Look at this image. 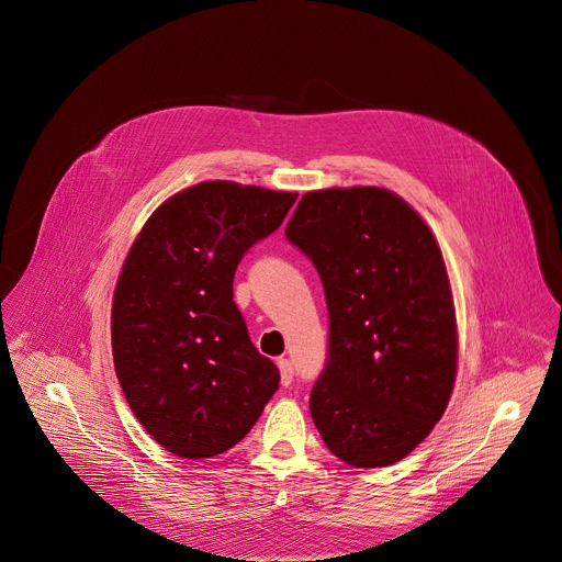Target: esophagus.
<instances>
[{
	"mask_svg": "<svg viewBox=\"0 0 562 562\" xmlns=\"http://www.w3.org/2000/svg\"><path fill=\"white\" fill-rule=\"evenodd\" d=\"M278 369H280V380H282V384L289 386V384L293 382V364H291V360L280 358V360H278Z\"/></svg>",
	"mask_w": 562,
	"mask_h": 562,
	"instance_id": "34e87169",
	"label": "esophagus"
}]
</instances>
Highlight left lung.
<instances>
[{
  "label": "left lung",
  "instance_id": "obj_1",
  "mask_svg": "<svg viewBox=\"0 0 562 562\" xmlns=\"http://www.w3.org/2000/svg\"><path fill=\"white\" fill-rule=\"evenodd\" d=\"M323 280L327 364L308 397L334 456L360 469L412 453L442 418L456 378L445 260L423 217L375 187L306 193L284 231Z\"/></svg>",
  "mask_w": 562,
  "mask_h": 562
}]
</instances>
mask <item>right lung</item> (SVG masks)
I'll list each match as a JSON object with an SVG mask.
<instances>
[{
    "mask_svg": "<svg viewBox=\"0 0 562 562\" xmlns=\"http://www.w3.org/2000/svg\"><path fill=\"white\" fill-rule=\"evenodd\" d=\"M295 193L200 182L159 206L122 267L111 315L115 373L146 434L182 458L243 440L280 384L233 302L245 254Z\"/></svg>",
    "mask_w": 562,
    "mask_h": 562,
    "instance_id": "obj_1",
    "label": "right lung"
}]
</instances>
